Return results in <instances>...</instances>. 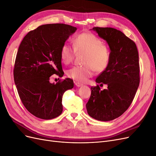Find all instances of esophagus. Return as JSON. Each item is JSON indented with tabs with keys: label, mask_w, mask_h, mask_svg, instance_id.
Returning <instances> with one entry per match:
<instances>
[{
	"label": "esophagus",
	"mask_w": 156,
	"mask_h": 156,
	"mask_svg": "<svg viewBox=\"0 0 156 156\" xmlns=\"http://www.w3.org/2000/svg\"><path fill=\"white\" fill-rule=\"evenodd\" d=\"M74 83H75V86L77 87H81V86L83 85L82 84L79 83H77V82H74Z\"/></svg>",
	"instance_id": "34e87169"
}]
</instances>
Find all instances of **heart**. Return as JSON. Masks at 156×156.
<instances>
[{
  "mask_svg": "<svg viewBox=\"0 0 156 156\" xmlns=\"http://www.w3.org/2000/svg\"><path fill=\"white\" fill-rule=\"evenodd\" d=\"M84 53V64L82 66H73L68 70V77L75 82L84 83L97 72L105 71L111 60L109 49L103 41L91 32H83L73 39V47L64 43L60 48V56L62 62L68 64L73 61L75 53Z\"/></svg>",
  "mask_w": 156,
  "mask_h": 156,
  "instance_id": "b5f03b06",
  "label": "heart"
}]
</instances>
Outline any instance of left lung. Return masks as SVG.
<instances>
[{
	"label": "left lung",
	"mask_w": 156,
	"mask_h": 156,
	"mask_svg": "<svg viewBox=\"0 0 156 156\" xmlns=\"http://www.w3.org/2000/svg\"><path fill=\"white\" fill-rule=\"evenodd\" d=\"M111 49L107 68L96 78L100 86L91 87L86 107L88 114L100 121H110L120 116L130 106L140 83L139 53L135 42L123 32L111 27H94Z\"/></svg>",
	"instance_id": "obj_1"
}]
</instances>
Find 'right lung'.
<instances>
[{"instance_id": "right-lung-1", "label": "right lung", "mask_w": 156, "mask_h": 156, "mask_svg": "<svg viewBox=\"0 0 156 156\" xmlns=\"http://www.w3.org/2000/svg\"><path fill=\"white\" fill-rule=\"evenodd\" d=\"M76 27L63 23L47 24L30 31L19 47L13 68L14 82L23 105L37 118L61 115L64 93L73 87L72 79L49 82L54 74L62 77L60 51Z\"/></svg>"}]
</instances>
